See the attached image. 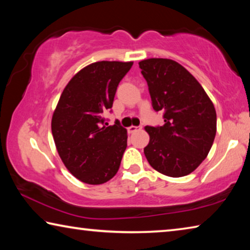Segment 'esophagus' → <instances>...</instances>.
Segmentation results:
<instances>
[{"label":"esophagus","mask_w":250,"mask_h":250,"mask_svg":"<svg viewBox=\"0 0 250 250\" xmlns=\"http://www.w3.org/2000/svg\"><path fill=\"white\" fill-rule=\"evenodd\" d=\"M142 129V126H135V125H131V126H129L128 128V132L129 133H133V132H135V131H138V130H141Z\"/></svg>","instance_id":"1"}]
</instances>
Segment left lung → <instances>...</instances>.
<instances>
[{"instance_id":"obj_1","label":"left lung","mask_w":250,"mask_h":250,"mask_svg":"<svg viewBox=\"0 0 250 250\" xmlns=\"http://www.w3.org/2000/svg\"><path fill=\"white\" fill-rule=\"evenodd\" d=\"M155 111L164 125L146 126L150 135L145 154L150 166L171 177L185 176L206 159L216 134L214 104L195 77L172 59L139 62Z\"/></svg>"}]
</instances>
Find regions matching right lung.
Returning a JSON list of instances; mask_svg holds the SVG:
<instances>
[{"mask_svg": "<svg viewBox=\"0 0 250 250\" xmlns=\"http://www.w3.org/2000/svg\"><path fill=\"white\" fill-rule=\"evenodd\" d=\"M132 65L103 61L86 66L67 83L53 113L58 154L83 183H105L119 170L128 134L118 120L104 125L103 113L112 107L118 84Z\"/></svg>", "mask_w": 250, "mask_h": 250, "instance_id": "add662e5", "label": "right lung"}]
</instances>
